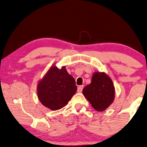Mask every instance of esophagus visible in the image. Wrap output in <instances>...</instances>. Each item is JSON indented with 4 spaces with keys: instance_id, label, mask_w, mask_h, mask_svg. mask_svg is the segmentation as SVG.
I'll use <instances>...</instances> for the list:
<instances>
[{
    "instance_id": "esophagus-1",
    "label": "esophagus",
    "mask_w": 147,
    "mask_h": 147,
    "mask_svg": "<svg viewBox=\"0 0 147 147\" xmlns=\"http://www.w3.org/2000/svg\"><path fill=\"white\" fill-rule=\"evenodd\" d=\"M83 88H84V86H80L78 88V92H82V90H83Z\"/></svg>"
}]
</instances>
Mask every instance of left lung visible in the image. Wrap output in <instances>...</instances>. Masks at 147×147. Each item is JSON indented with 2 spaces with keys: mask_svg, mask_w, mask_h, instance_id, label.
Returning <instances> with one entry per match:
<instances>
[{
  "mask_svg": "<svg viewBox=\"0 0 147 147\" xmlns=\"http://www.w3.org/2000/svg\"><path fill=\"white\" fill-rule=\"evenodd\" d=\"M85 98L98 112L108 108L114 102L115 88L109 76L104 72H95L89 85L83 89Z\"/></svg>",
  "mask_w": 147,
  "mask_h": 147,
  "instance_id": "obj_1",
  "label": "left lung"
}]
</instances>
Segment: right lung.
I'll list each match as a JSON object with an SVG mask.
<instances>
[{
    "mask_svg": "<svg viewBox=\"0 0 147 147\" xmlns=\"http://www.w3.org/2000/svg\"><path fill=\"white\" fill-rule=\"evenodd\" d=\"M37 96L44 106L51 110L63 108L77 91L76 81L63 66L52 65L38 82Z\"/></svg>",
    "mask_w": 147,
    "mask_h": 147,
    "instance_id": "right-lung-1",
    "label": "right lung"
}]
</instances>
